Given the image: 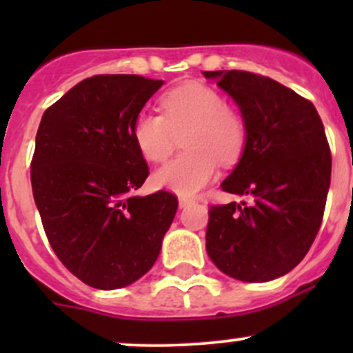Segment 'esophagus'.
Returning a JSON list of instances; mask_svg holds the SVG:
<instances>
[{"label":"esophagus","instance_id":"obj_1","mask_svg":"<svg viewBox=\"0 0 353 353\" xmlns=\"http://www.w3.org/2000/svg\"><path fill=\"white\" fill-rule=\"evenodd\" d=\"M193 203V199L188 198V196H179V206L181 208H186L188 205H191Z\"/></svg>","mask_w":353,"mask_h":353}]
</instances>
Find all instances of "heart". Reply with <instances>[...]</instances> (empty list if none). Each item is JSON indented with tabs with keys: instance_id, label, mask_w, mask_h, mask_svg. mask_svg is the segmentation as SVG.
<instances>
[{
	"instance_id": "1",
	"label": "heart",
	"mask_w": 353,
	"mask_h": 353,
	"mask_svg": "<svg viewBox=\"0 0 353 353\" xmlns=\"http://www.w3.org/2000/svg\"><path fill=\"white\" fill-rule=\"evenodd\" d=\"M160 112L138 114L133 138L147 160L162 163L184 133L181 154L155 174L157 186L191 196L216 176V160L232 165L248 143V124L239 109L225 104L216 88L186 81L160 97Z\"/></svg>"
}]
</instances>
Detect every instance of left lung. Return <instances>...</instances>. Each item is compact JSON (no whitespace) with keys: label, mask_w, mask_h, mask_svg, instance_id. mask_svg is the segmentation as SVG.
<instances>
[{"label":"left lung","mask_w":353,"mask_h":353,"mask_svg":"<svg viewBox=\"0 0 353 353\" xmlns=\"http://www.w3.org/2000/svg\"><path fill=\"white\" fill-rule=\"evenodd\" d=\"M241 108L248 143L222 190L254 198L210 205L206 251L243 282H268L302 261L323 222L331 181L325 126L311 101L251 71H205Z\"/></svg>","instance_id":"left-lung-1"}]
</instances>
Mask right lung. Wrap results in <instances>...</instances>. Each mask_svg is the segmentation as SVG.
<instances>
[{
	"instance_id": "right-lung-1",
	"label": "right lung",
	"mask_w": 353,
	"mask_h": 353,
	"mask_svg": "<svg viewBox=\"0 0 353 353\" xmlns=\"http://www.w3.org/2000/svg\"><path fill=\"white\" fill-rule=\"evenodd\" d=\"M162 80L95 74L46 109L30 163L32 193L59 261L94 288L137 282L172 223L169 191L134 196L148 163L133 123Z\"/></svg>"
}]
</instances>
